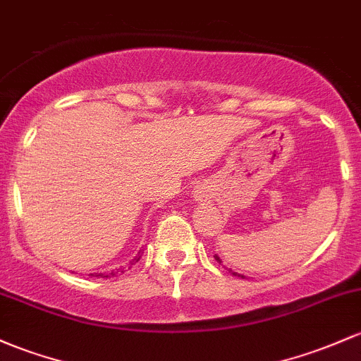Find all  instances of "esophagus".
<instances>
[{"label":"esophagus","mask_w":361,"mask_h":361,"mask_svg":"<svg viewBox=\"0 0 361 361\" xmlns=\"http://www.w3.org/2000/svg\"><path fill=\"white\" fill-rule=\"evenodd\" d=\"M193 199L199 200V202L207 200L209 199V192H207V190H204V188H195V190H193Z\"/></svg>","instance_id":"1"}]
</instances>
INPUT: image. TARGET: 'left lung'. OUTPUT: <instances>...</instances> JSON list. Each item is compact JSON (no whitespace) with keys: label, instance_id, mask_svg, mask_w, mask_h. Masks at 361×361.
Masks as SVG:
<instances>
[{"label":"left lung","instance_id":"left-lung-1","mask_svg":"<svg viewBox=\"0 0 361 361\" xmlns=\"http://www.w3.org/2000/svg\"><path fill=\"white\" fill-rule=\"evenodd\" d=\"M214 259H216L217 260V262H223V260H221V257L219 255H217V253H216V255H214ZM233 272V276H238V277H243V279H245V277H247V276H243V274H238V272H235V271H231Z\"/></svg>","mask_w":361,"mask_h":361}]
</instances>
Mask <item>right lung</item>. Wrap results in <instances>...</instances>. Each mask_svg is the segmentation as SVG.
<instances>
[{
    "label": "right lung",
    "mask_w": 361,
    "mask_h": 361,
    "mask_svg": "<svg viewBox=\"0 0 361 361\" xmlns=\"http://www.w3.org/2000/svg\"><path fill=\"white\" fill-rule=\"evenodd\" d=\"M140 257H142V250L138 252L137 255L133 257L132 260H130V264H128V269L132 267V265L135 264V262H138V260H140ZM123 271H125V269H116V271H111V274H99V272H96V274H90V276H96V277H99V276H101V277H109V276H116L118 272H123Z\"/></svg>",
    "instance_id": "right-lung-1"
}]
</instances>
